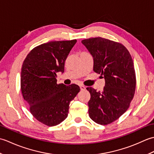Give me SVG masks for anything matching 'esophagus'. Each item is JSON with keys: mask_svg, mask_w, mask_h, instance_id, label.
<instances>
[{"mask_svg": "<svg viewBox=\"0 0 154 154\" xmlns=\"http://www.w3.org/2000/svg\"><path fill=\"white\" fill-rule=\"evenodd\" d=\"M80 89L81 91H84V90H85L86 87L83 85H80Z\"/></svg>", "mask_w": 154, "mask_h": 154, "instance_id": "obj_1", "label": "esophagus"}]
</instances>
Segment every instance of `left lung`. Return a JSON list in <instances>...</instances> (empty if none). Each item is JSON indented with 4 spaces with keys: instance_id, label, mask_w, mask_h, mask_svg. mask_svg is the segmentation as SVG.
<instances>
[{
    "instance_id": "obj_1",
    "label": "left lung",
    "mask_w": 154,
    "mask_h": 154,
    "mask_svg": "<svg viewBox=\"0 0 154 154\" xmlns=\"http://www.w3.org/2000/svg\"><path fill=\"white\" fill-rule=\"evenodd\" d=\"M93 57V71L103 75L105 87L100 91L87 87L91 94L89 115L94 122L106 125L128 109L136 89V73L129 51L122 44L103 38L81 41Z\"/></svg>"
}]
</instances>
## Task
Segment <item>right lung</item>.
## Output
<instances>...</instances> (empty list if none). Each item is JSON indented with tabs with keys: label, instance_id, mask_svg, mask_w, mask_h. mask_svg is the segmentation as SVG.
<instances>
[{
	"label": "right lung",
	"instance_id": "obj_1",
	"mask_svg": "<svg viewBox=\"0 0 154 154\" xmlns=\"http://www.w3.org/2000/svg\"><path fill=\"white\" fill-rule=\"evenodd\" d=\"M77 40L54 41L34 48L22 67L21 91L32 115L49 126L66 119L69 103L80 88L57 84V72H64L65 61Z\"/></svg>",
	"mask_w": 154,
	"mask_h": 154
}]
</instances>
